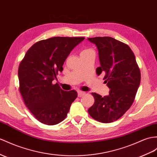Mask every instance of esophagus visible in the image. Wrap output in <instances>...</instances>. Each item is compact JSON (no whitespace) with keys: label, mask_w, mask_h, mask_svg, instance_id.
Returning <instances> with one entry per match:
<instances>
[{"label":"esophagus","mask_w":157,"mask_h":157,"mask_svg":"<svg viewBox=\"0 0 157 157\" xmlns=\"http://www.w3.org/2000/svg\"><path fill=\"white\" fill-rule=\"evenodd\" d=\"M85 94V92H82V91H78V97H81L82 96H84V95Z\"/></svg>","instance_id":"obj_1"}]
</instances>
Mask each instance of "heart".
<instances>
[{"instance_id":"1","label":"heart","mask_w":157,"mask_h":157,"mask_svg":"<svg viewBox=\"0 0 157 157\" xmlns=\"http://www.w3.org/2000/svg\"><path fill=\"white\" fill-rule=\"evenodd\" d=\"M90 51V50H88V49H86V50H84V51L82 52H87V51Z\"/></svg>"}]
</instances>
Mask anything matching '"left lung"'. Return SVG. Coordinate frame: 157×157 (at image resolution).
<instances>
[{
	"label": "left lung",
	"instance_id": "obj_1",
	"mask_svg": "<svg viewBox=\"0 0 157 157\" xmlns=\"http://www.w3.org/2000/svg\"><path fill=\"white\" fill-rule=\"evenodd\" d=\"M97 46L101 67L98 74L105 72V83L110 89L107 96L92 93L94 105L88 110L97 121L110 123L120 118L135 100L140 82V72L135 56L127 44L110 36L88 39Z\"/></svg>",
	"mask_w": 157,
	"mask_h": 157
}]
</instances>
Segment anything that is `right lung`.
I'll list each match as a JSON object with an SVG mask.
<instances>
[{
	"instance_id": "right-lung-1",
	"label": "right lung",
	"mask_w": 157,
	"mask_h": 157,
	"mask_svg": "<svg viewBox=\"0 0 157 157\" xmlns=\"http://www.w3.org/2000/svg\"><path fill=\"white\" fill-rule=\"evenodd\" d=\"M85 37L55 36L40 40L26 52L18 67L19 91L26 107L40 123L55 125L66 118L77 97L52 83L71 51Z\"/></svg>"
}]
</instances>
